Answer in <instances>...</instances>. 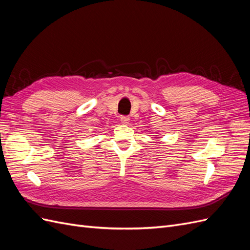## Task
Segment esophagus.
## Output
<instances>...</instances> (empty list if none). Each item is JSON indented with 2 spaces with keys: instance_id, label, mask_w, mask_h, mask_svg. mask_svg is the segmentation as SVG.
<instances>
[{
  "instance_id": "1",
  "label": "esophagus",
  "mask_w": 250,
  "mask_h": 250,
  "mask_svg": "<svg viewBox=\"0 0 250 250\" xmlns=\"http://www.w3.org/2000/svg\"><path fill=\"white\" fill-rule=\"evenodd\" d=\"M120 121L122 123H128V121H129V117H128V116H121Z\"/></svg>"
}]
</instances>
